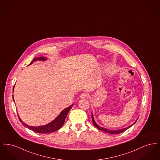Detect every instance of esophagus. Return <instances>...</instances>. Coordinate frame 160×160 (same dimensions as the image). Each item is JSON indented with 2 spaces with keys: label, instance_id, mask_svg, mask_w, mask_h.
I'll return each mask as SVG.
<instances>
[{
  "label": "esophagus",
  "instance_id": "1",
  "mask_svg": "<svg viewBox=\"0 0 160 160\" xmlns=\"http://www.w3.org/2000/svg\"><path fill=\"white\" fill-rule=\"evenodd\" d=\"M89 97V94H87V93H83V94H81L80 95V98H82V99H83V98H88Z\"/></svg>",
  "mask_w": 160,
  "mask_h": 160
}]
</instances>
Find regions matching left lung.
<instances>
[{
	"instance_id": "obj_1",
	"label": "left lung",
	"mask_w": 160,
	"mask_h": 160,
	"mask_svg": "<svg viewBox=\"0 0 160 160\" xmlns=\"http://www.w3.org/2000/svg\"><path fill=\"white\" fill-rule=\"evenodd\" d=\"M92 122H93L94 126H95L97 128H98V129H100V130H101V131H102L108 132V133H111V134H115V133H122V132H123L125 131L126 129H128L130 128L132 126L133 124H134L135 123V122L137 121L138 118L137 119V120L135 121V122H133V123L132 125H131L130 126H129V127H128V128H123L122 129H119V130H113H113H109V129H106V128H102V127L100 126L99 125H98V124L96 123V122H95V120H94V116H93L92 113Z\"/></svg>"
}]
</instances>
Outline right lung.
<instances>
[{
  "mask_svg": "<svg viewBox=\"0 0 160 160\" xmlns=\"http://www.w3.org/2000/svg\"><path fill=\"white\" fill-rule=\"evenodd\" d=\"M47 60V58H46L45 57H37V58H34L29 65H31L33 63V62L36 61V60L45 61ZM14 88H13V91H14ZM12 98H13V97H12ZM13 100H14V98H13ZM72 106H73V104L72 105H71L70 106L68 107L66 109H65L64 110H63L53 121H52L51 122L48 123L47 124L43 125V126H29L28 124H25V122H23L22 120L20 119V118L19 117V120H20V122L22 123V124L25 127L28 128L29 129H30L32 131L36 132L37 133H51V132L56 131L57 130H58L64 124L66 116L69 112V111H70V109L72 108ZM18 116H19V115H18Z\"/></svg>",
  "mask_w": 160,
  "mask_h": 160,
  "instance_id": "1",
  "label": "right lung"
}]
</instances>
